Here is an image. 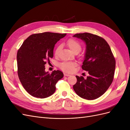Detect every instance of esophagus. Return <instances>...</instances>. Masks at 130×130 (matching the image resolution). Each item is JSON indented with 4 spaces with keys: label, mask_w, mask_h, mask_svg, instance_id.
<instances>
[{
    "label": "esophagus",
    "mask_w": 130,
    "mask_h": 130,
    "mask_svg": "<svg viewBox=\"0 0 130 130\" xmlns=\"http://www.w3.org/2000/svg\"><path fill=\"white\" fill-rule=\"evenodd\" d=\"M64 76H69L70 75L69 74L67 73H64Z\"/></svg>",
    "instance_id": "1"
}]
</instances>
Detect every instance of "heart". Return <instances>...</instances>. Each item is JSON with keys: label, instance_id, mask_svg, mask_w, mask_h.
<instances>
[{"label": "heart", "instance_id": "b5f03b06", "mask_svg": "<svg viewBox=\"0 0 130 130\" xmlns=\"http://www.w3.org/2000/svg\"><path fill=\"white\" fill-rule=\"evenodd\" d=\"M67 45L69 47L70 50L74 53L75 52L79 53L81 49V45L79 42H78L75 39H69L67 42ZM61 49V45H58L55 50V55L57 56ZM76 66V63L74 62H63L59 64L60 68L67 72H72L73 71L74 68Z\"/></svg>", "mask_w": 130, "mask_h": 130}]
</instances>
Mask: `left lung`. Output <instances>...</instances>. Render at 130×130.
I'll return each mask as SVG.
<instances>
[{"label": "left lung", "instance_id": "1", "mask_svg": "<svg viewBox=\"0 0 130 130\" xmlns=\"http://www.w3.org/2000/svg\"><path fill=\"white\" fill-rule=\"evenodd\" d=\"M73 37L80 38L86 44V53L82 68L89 76H76L74 91L81 98L94 100L106 92L113 80L116 60L107 42L104 38L90 33L76 34Z\"/></svg>", "mask_w": 130, "mask_h": 130}]
</instances>
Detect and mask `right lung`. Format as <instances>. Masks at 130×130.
<instances>
[{
	"mask_svg": "<svg viewBox=\"0 0 130 130\" xmlns=\"http://www.w3.org/2000/svg\"><path fill=\"white\" fill-rule=\"evenodd\" d=\"M66 35L49 32L31 35L18 50V75L23 87L31 95L43 99L55 92V85L63 77V73L58 70L52 74L46 72L45 64L53 57L55 45Z\"/></svg>",
	"mask_w": 130,
	"mask_h": 130,
	"instance_id": "obj_1",
	"label": "right lung"
}]
</instances>
